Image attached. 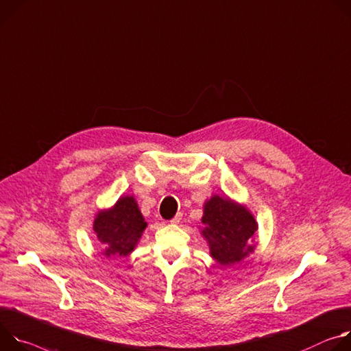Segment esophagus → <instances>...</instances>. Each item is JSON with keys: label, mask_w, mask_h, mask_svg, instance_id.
<instances>
[{"label": "esophagus", "mask_w": 351, "mask_h": 351, "mask_svg": "<svg viewBox=\"0 0 351 351\" xmlns=\"http://www.w3.org/2000/svg\"><path fill=\"white\" fill-rule=\"evenodd\" d=\"M181 219H182V215H181V213H177V215L171 219V224H178V223L181 221Z\"/></svg>", "instance_id": "obj_1"}]
</instances>
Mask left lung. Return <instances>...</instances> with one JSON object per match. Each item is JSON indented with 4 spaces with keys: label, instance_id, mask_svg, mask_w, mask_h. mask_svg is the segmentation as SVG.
<instances>
[{
    "label": "left lung",
    "instance_id": "obj_1",
    "mask_svg": "<svg viewBox=\"0 0 351 351\" xmlns=\"http://www.w3.org/2000/svg\"><path fill=\"white\" fill-rule=\"evenodd\" d=\"M201 232L217 263L228 266L254 252L258 223L244 205L213 195L204 205Z\"/></svg>",
    "mask_w": 351,
    "mask_h": 351
}]
</instances>
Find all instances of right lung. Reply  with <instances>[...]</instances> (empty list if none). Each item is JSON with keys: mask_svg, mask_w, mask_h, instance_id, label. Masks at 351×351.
Masks as SVG:
<instances>
[{"mask_svg": "<svg viewBox=\"0 0 351 351\" xmlns=\"http://www.w3.org/2000/svg\"><path fill=\"white\" fill-rule=\"evenodd\" d=\"M146 226L147 223L132 195L121 197L112 208L100 210L93 221V230L106 258L130 255L139 243Z\"/></svg>", "mask_w": 351, "mask_h": 351, "instance_id": "add662e5", "label": "right lung"}]
</instances>
